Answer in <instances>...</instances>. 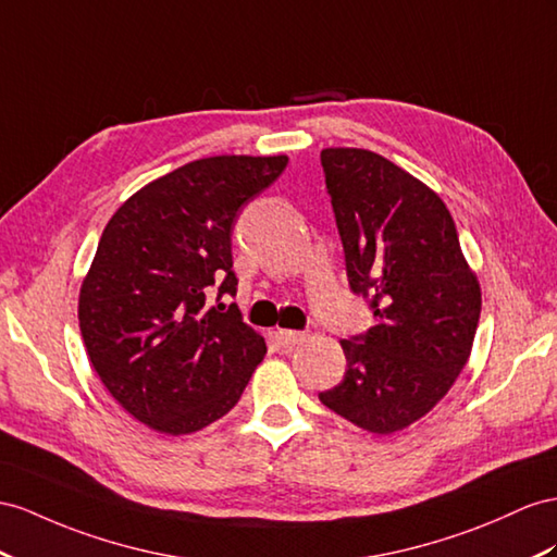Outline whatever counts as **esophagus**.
<instances>
[{
  "label": "esophagus",
  "mask_w": 557,
  "mask_h": 557,
  "mask_svg": "<svg viewBox=\"0 0 557 557\" xmlns=\"http://www.w3.org/2000/svg\"><path fill=\"white\" fill-rule=\"evenodd\" d=\"M277 336H280V341H282V346L294 348V346H301L308 334H306V332H294V330H280Z\"/></svg>",
  "instance_id": "esophagus-1"
}]
</instances>
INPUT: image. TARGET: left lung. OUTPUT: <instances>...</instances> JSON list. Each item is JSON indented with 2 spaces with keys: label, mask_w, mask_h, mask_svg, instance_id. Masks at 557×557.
<instances>
[{
  "label": "left lung",
  "mask_w": 557,
  "mask_h": 557,
  "mask_svg": "<svg viewBox=\"0 0 557 557\" xmlns=\"http://www.w3.org/2000/svg\"><path fill=\"white\" fill-rule=\"evenodd\" d=\"M355 294L376 324L344 338L346 376L324 407L367 433L393 435L449 393L473 348L482 310L445 202L425 183L364 148L320 152Z\"/></svg>",
  "instance_id": "8db88e82"
}]
</instances>
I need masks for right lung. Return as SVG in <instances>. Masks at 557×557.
Instances as JSON below:
<instances>
[{
    "label": "right lung",
    "instance_id": "add662e5",
    "mask_svg": "<svg viewBox=\"0 0 557 557\" xmlns=\"http://www.w3.org/2000/svg\"><path fill=\"white\" fill-rule=\"evenodd\" d=\"M287 154H216L143 185L112 213L79 289L89 362L124 411L164 435H190L231 411L265 355L237 306L231 235L237 211L273 183Z\"/></svg>",
    "mask_w": 557,
    "mask_h": 557
}]
</instances>
